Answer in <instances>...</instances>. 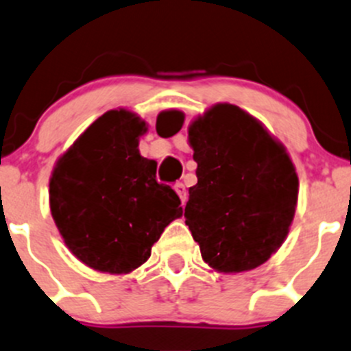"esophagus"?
Wrapping results in <instances>:
<instances>
[{"label": "esophagus", "instance_id": "1", "mask_svg": "<svg viewBox=\"0 0 351 351\" xmlns=\"http://www.w3.org/2000/svg\"><path fill=\"white\" fill-rule=\"evenodd\" d=\"M175 190H176V193H178L180 199H182V204H185V202H186V197H189V195H186L185 185H183L182 182H178V183H176V185H175Z\"/></svg>", "mask_w": 351, "mask_h": 351}]
</instances>
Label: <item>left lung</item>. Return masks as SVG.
Wrapping results in <instances>:
<instances>
[{
  "label": "left lung",
  "mask_w": 351,
  "mask_h": 351,
  "mask_svg": "<svg viewBox=\"0 0 351 351\" xmlns=\"http://www.w3.org/2000/svg\"><path fill=\"white\" fill-rule=\"evenodd\" d=\"M183 120L180 111H162L156 128L169 137ZM189 142L197 185L189 189L185 224L202 258L219 273L255 269L281 247L295 216L298 176L287 149L226 103L190 123Z\"/></svg>",
  "instance_id": "1"
}]
</instances>
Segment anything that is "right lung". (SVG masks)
<instances>
[{
	"label": "right lung",
	"instance_id": "add662e5",
	"mask_svg": "<svg viewBox=\"0 0 351 351\" xmlns=\"http://www.w3.org/2000/svg\"><path fill=\"white\" fill-rule=\"evenodd\" d=\"M147 125L127 110L97 118L58 159L49 206L71 254L101 273L127 274L151 257L165 228L183 214L175 190L142 158Z\"/></svg>",
	"mask_w": 351,
	"mask_h": 351
}]
</instances>
